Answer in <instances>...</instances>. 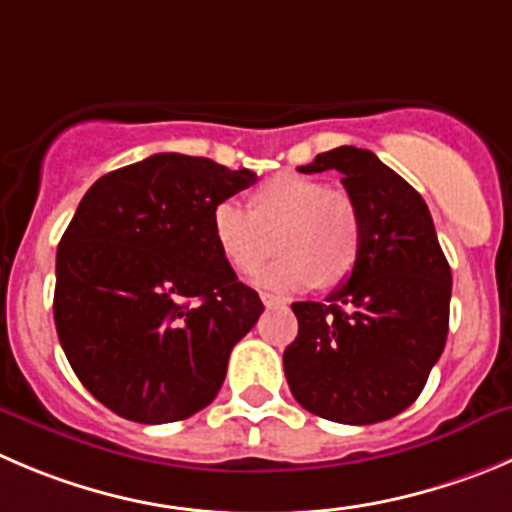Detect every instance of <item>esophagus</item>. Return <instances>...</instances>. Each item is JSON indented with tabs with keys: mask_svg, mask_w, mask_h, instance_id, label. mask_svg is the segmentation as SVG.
<instances>
[{
	"mask_svg": "<svg viewBox=\"0 0 512 512\" xmlns=\"http://www.w3.org/2000/svg\"><path fill=\"white\" fill-rule=\"evenodd\" d=\"M261 301H264V306H281V304H284V299H281V296H274V294H261Z\"/></svg>",
	"mask_w": 512,
	"mask_h": 512,
	"instance_id": "esophagus-1",
	"label": "esophagus"
}]
</instances>
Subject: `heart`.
<instances>
[{"instance_id": "heart-1", "label": "heart", "mask_w": 512, "mask_h": 512, "mask_svg": "<svg viewBox=\"0 0 512 512\" xmlns=\"http://www.w3.org/2000/svg\"><path fill=\"white\" fill-rule=\"evenodd\" d=\"M211 231L223 259L241 274L253 271L271 253L276 236L279 259L253 274L261 289L291 291L314 284L337 286L354 271L362 248L357 206L344 193L301 173H279L251 196L216 203Z\"/></svg>"}]
</instances>
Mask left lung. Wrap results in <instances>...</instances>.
I'll return each mask as SVG.
<instances>
[{
    "label": "left lung",
    "instance_id": "8db88e82",
    "mask_svg": "<svg viewBox=\"0 0 512 512\" xmlns=\"http://www.w3.org/2000/svg\"><path fill=\"white\" fill-rule=\"evenodd\" d=\"M299 170L344 175L362 248L326 301L291 304L299 334L284 352L286 382L324 420H389L420 397L450 326L452 274L430 208L372 150L342 145Z\"/></svg>",
    "mask_w": 512,
    "mask_h": 512
}]
</instances>
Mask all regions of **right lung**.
<instances>
[{
	"instance_id": "obj_1",
	"label": "right lung",
	"mask_w": 512,
	"mask_h": 512,
	"mask_svg": "<svg viewBox=\"0 0 512 512\" xmlns=\"http://www.w3.org/2000/svg\"><path fill=\"white\" fill-rule=\"evenodd\" d=\"M251 183L246 168L158 153L102 175L77 206L57 246L55 326L115 415L186 420L221 389L264 304L223 259L211 213Z\"/></svg>"
}]
</instances>
